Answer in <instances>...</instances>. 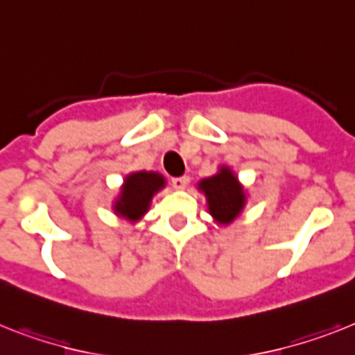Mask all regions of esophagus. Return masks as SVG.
Wrapping results in <instances>:
<instances>
[{
    "mask_svg": "<svg viewBox=\"0 0 355 355\" xmlns=\"http://www.w3.org/2000/svg\"><path fill=\"white\" fill-rule=\"evenodd\" d=\"M171 184H173V187H175V189H186L187 184H189V177H177V178H173Z\"/></svg>",
    "mask_w": 355,
    "mask_h": 355,
    "instance_id": "34e87169",
    "label": "esophagus"
}]
</instances>
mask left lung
Here are the masks:
<instances>
[{"mask_svg":"<svg viewBox=\"0 0 355 355\" xmlns=\"http://www.w3.org/2000/svg\"><path fill=\"white\" fill-rule=\"evenodd\" d=\"M198 189L205 195L211 216L222 225L234 222L245 205V191L227 166H222L216 175L198 182Z\"/></svg>","mask_w":355,"mask_h":355,"instance_id":"left-lung-1","label":"left lung"}]
</instances>
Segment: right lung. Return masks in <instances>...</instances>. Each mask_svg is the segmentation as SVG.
Here are the masks:
<instances>
[{
	"mask_svg": "<svg viewBox=\"0 0 355 355\" xmlns=\"http://www.w3.org/2000/svg\"><path fill=\"white\" fill-rule=\"evenodd\" d=\"M166 186V180L160 173L155 171H137L130 173L124 178L121 187V195L113 204L115 214L122 218L137 222L150 209L151 198Z\"/></svg>",
	"mask_w": 355,
	"mask_h": 355,
	"instance_id": "1",
	"label": "right lung"
}]
</instances>
